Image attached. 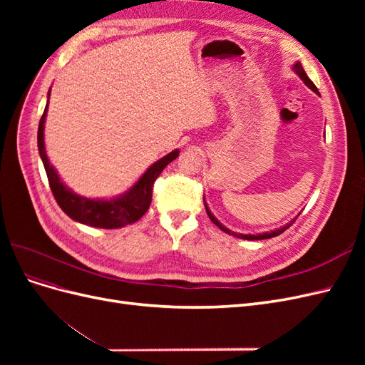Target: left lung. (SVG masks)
<instances>
[{
  "label": "left lung",
  "instance_id": "obj_1",
  "mask_svg": "<svg viewBox=\"0 0 365 365\" xmlns=\"http://www.w3.org/2000/svg\"><path fill=\"white\" fill-rule=\"evenodd\" d=\"M292 70L298 74V77H300V79L311 88V90L314 91V93H317L318 96H319V93H318V90H317V86L312 83V81L309 79L307 77V74H306V71L303 70V67H302V63L300 62H295L294 63V67H292ZM204 205H205V212H207V215H208V217H210V220H212V222L215 224V225H217L220 230L224 231V233H227V235H231V236H236V237H239V239H247V240H263V239H271V237H275V236H279V235H282L284 230H288L294 222H295V219L298 217V216H295L292 220H289L288 224L286 225H283V227H280V228H277V230H271V231H264V233H259V235H240V233H235V231H231V230H228L225 225H222L219 222V220L213 216V213L210 212V208H208V205H207V202H205V197H204Z\"/></svg>",
  "mask_w": 365,
  "mask_h": 365
}]
</instances>
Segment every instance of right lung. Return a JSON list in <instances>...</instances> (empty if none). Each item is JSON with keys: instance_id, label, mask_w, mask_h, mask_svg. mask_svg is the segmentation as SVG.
Returning a JSON list of instances; mask_svg holds the SVG:
<instances>
[{"instance_id": "right-lung-1", "label": "right lung", "mask_w": 365, "mask_h": 365, "mask_svg": "<svg viewBox=\"0 0 365 365\" xmlns=\"http://www.w3.org/2000/svg\"><path fill=\"white\" fill-rule=\"evenodd\" d=\"M47 109L48 102L39 121L38 149L41 160L43 163V168H46L47 172L50 189L59 207L73 220H76V222L96 228L111 230L137 222V220L149 210V205L152 202L153 182H155L160 173L165 169V165L180 155V150L175 149L157 163H153L150 168L141 175V178L123 195L114 196L111 200H98V197L97 200H90V197L81 196L74 193L71 189H68V187L61 181L56 169H54L48 161V157L46 153V143H43V128H46Z\"/></svg>"}]
</instances>
